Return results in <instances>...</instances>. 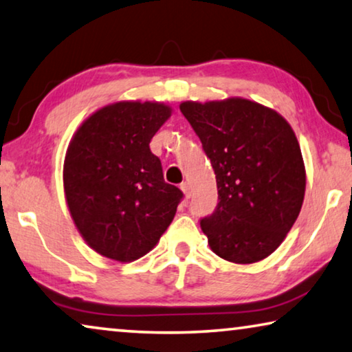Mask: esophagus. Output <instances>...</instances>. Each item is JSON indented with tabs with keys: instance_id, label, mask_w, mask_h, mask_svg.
Instances as JSON below:
<instances>
[{
	"instance_id": "1",
	"label": "esophagus",
	"mask_w": 352,
	"mask_h": 352,
	"mask_svg": "<svg viewBox=\"0 0 352 352\" xmlns=\"http://www.w3.org/2000/svg\"><path fill=\"white\" fill-rule=\"evenodd\" d=\"M180 188H182V191H183V194H185L186 199L191 197V186H189L188 182H183L182 185H180Z\"/></svg>"
}]
</instances>
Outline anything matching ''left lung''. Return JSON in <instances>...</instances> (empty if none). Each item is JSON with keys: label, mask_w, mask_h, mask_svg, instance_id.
Listing matches in <instances>:
<instances>
[{"label": "left lung", "mask_w": 352, "mask_h": 352, "mask_svg": "<svg viewBox=\"0 0 352 352\" xmlns=\"http://www.w3.org/2000/svg\"><path fill=\"white\" fill-rule=\"evenodd\" d=\"M216 174L217 202L200 227L211 250L255 263L280 246L305 192L298 139L276 111L244 98L180 104Z\"/></svg>", "instance_id": "8db88e82"}]
</instances>
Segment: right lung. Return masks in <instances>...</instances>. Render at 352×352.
I'll return each mask as SVG.
<instances>
[{"label": "right lung", "mask_w": 352, "mask_h": 352, "mask_svg": "<svg viewBox=\"0 0 352 352\" xmlns=\"http://www.w3.org/2000/svg\"><path fill=\"white\" fill-rule=\"evenodd\" d=\"M169 116L161 103L104 106L78 128L67 150L70 214L89 246L108 258L133 261L152 250L185 197L164 182L148 147Z\"/></svg>", "instance_id": "obj_1"}]
</instances>
